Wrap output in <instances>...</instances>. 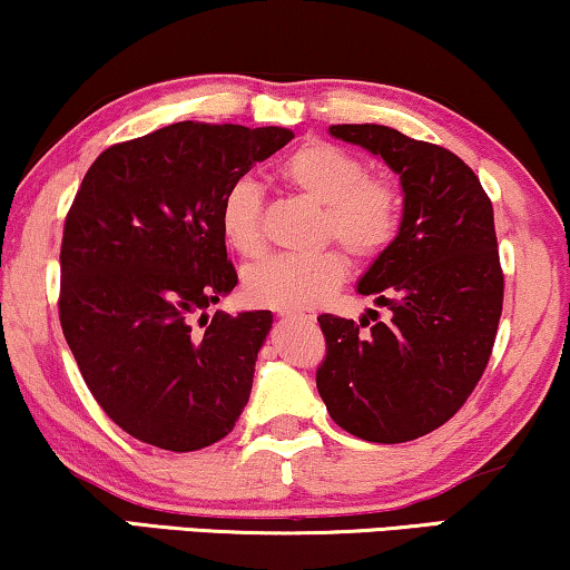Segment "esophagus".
Segmentation results:
<instances>
[{
    "label": "esophagus",
    "mask_w": 570,
    "mask_h": 570,
    "mask_svg": "<svg viewBox=\"0 0 570 570\" xmlns=\"http://www.w3.org/2000/svg\"><path fill=\"white\" fill-rule=\"evenodd\" d=\"M277 316L287 318V322H314V314L311 311H295V308H277Z\"/></svg>",
    "instance_id": "obj_1"
}]
</instances>
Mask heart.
<instances>
[{
    "instance_id": "b5f03b06",
    "label": "heart",
    "mask_w": 570,
    "mask_h": 570,
    "mask_svg": "<svg viewBox=\"0 0 570 570\" xmlns=\"http://www.w3.org/2000/svg\"><path fill=\"white\" fill-rule=\"evenodd\" d=\"M283 181L322 207L318 240L334 238L357 259H371L392 244L400 230L402 199L386 178L368 176V166L324 139H308L279 163ZM220 233L233 252L256 259L264 252L262 191L236 181L220 199ZM347 275L345 256L334 248L314 254H285L246 272L244 293L256 306L308 308L324 301Z\"/></svg>"
}]
</instances>
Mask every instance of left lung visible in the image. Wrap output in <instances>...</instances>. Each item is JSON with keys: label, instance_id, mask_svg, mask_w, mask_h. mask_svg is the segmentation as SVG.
<instances>
[{"label": "left lung", "instance_id": "left-lung-1", "mask_svg": "<svg viewBox=\"0 0 570 570\" xmlns=\"http://www.w3.org/2000/svg\"><path fill=\"white\" fill-rule=\"evenodd\" d=\"M330 135L400 176L402 220L357 279L392 318L376 322L373 308L361 324L318 316L326 357L316 389L347 433L404 443L446 423L490 361L503 308L493 205L472 168L439 145L381 124H332Z\"/></svg>", "mask_w": 570, "mask_h": 570}]
</instances>
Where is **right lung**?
Segmentation results:
<instances>
[{
  "label": "right lung",
  "mask_w": 570,
  "mask_h": 570,
  "mask_svg": "<svg viewBox=\"0 0 570 570\" xmlns=\"http://www.w3.org/2000/svg\"><path fill=\"white\" fill-rule=\"evenodd\" d=\"M293 137L178 121L108 147L85 174L61 238L59 318L96 402L137 441L197 451L244 412L272 311L207 316L238 283L217 213Z\"/></svg>",
  "instance_id": "right-lung-1"
}]
</instances>
